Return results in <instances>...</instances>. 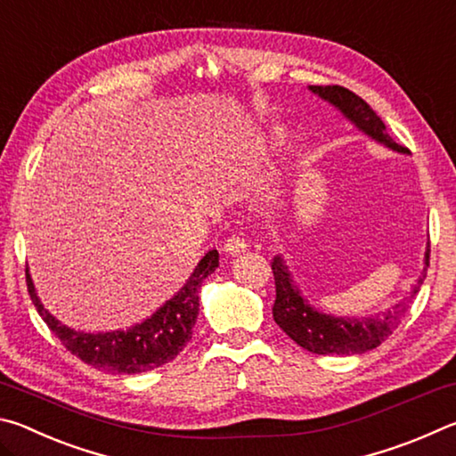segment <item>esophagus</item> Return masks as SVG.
<instances>
[{
    "mask_svg": "<svg viewBox=\"0 0 456 456\" xmlns=\"http://www.w3.org/2000/svg\"><path fill=\"white\" fill-rule=\"evenodd\" d=\"M223 251L227 253L229 257H235V256H241V253H245L247 251V243H245V239L243 237H231V239H227V243L223 245Z\"/></svg>",
    "mask_w": 456,
    "mask_h": 456,
    "instance_id": "esophagus-1",
    "label": "esophagus"
}]
</instances>
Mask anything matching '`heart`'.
<instances>
[{
  "label": "heart",
  "mask_w": 456,
  "mask_h": 456,
  "mask_svg": "<svg viewBox=\"0 0 456 456\" xmlns=\"http://www.w3.org/2000/svg\"><path fill=\"white\" fill-rule=\"evenodd\" d=\"M281 141H283V133H281V130H277V128L269 130V134H267V138H265V144L275 146V144H280Z\"/></svg>",
  "instance_id": "b5f03b06"
}]
</instances>
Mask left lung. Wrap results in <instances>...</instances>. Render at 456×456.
Here are the masks:
<instances>
[{"label":"left lung","mask_w":456,"mask_h":456,"mask_svg":"<svg viewBox=\"0 0 456 456\" xmlns=\"http://www.w3.org/2000/svg\"><path fill=\"white\" fill-rule=\"evenodd\" d=\"M307 90L342 112L346 120H350L360 133L372 138L374 142L400 154L408 152L404 146L392 141L382 118L378 117L372 108L348 88L307 86ZM428 256L430 245H427V251H424L422 273L412 285V289L408 291V296L398 299L388 310L370 315H331L314 307L302 296L296 281H293V275L289 267L285 265V259L277 256L272 261L275 277L273 320L297 346H302L307 352L320 354V356H354V354L374 350L376 346H380L398 328L400 320L404 318L408 307H411L424 277H427Z\"/></svg>","instance_id":"8db88e82"}]
</instances>
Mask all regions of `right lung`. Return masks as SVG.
<instances>
[{
	"label": "right lung",
	"mask_w": 456,
	"mask_h": 456,
	"mask_svg": "<svg viewBox=\"0 0 456 456\" xmlns=\"http://www.w3.org/2000/svg\"><path fill=\"white\" fill-rule=\"evenodd\" d=\"M219 267V253H205L183 288L157 312L126 330L84 331L74 330L45 310L37 297L29 269H26L28 291L37 314L48 323L66 350L86 364L110 374H138L171 362L192 338V326L199 315V291L207 275Z\"/></svg>",
	"instance_id": "obj_1"
}]
</instances>
